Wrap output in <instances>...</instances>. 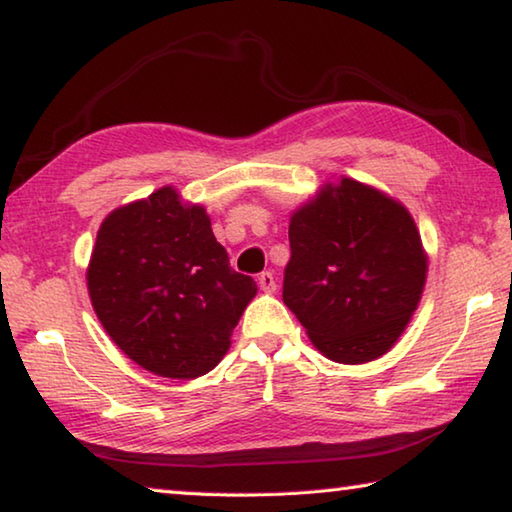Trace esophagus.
Here are the masks:
<instances>
[{
  "label": "esophagus",
  "instance_id": "1",
  "mask_svg": "<svg viewBox=\"0 0 512 512\" xmlns=\"http://www.w3.org/2000/svg\"><path fill=\"white\" fill-rule=\"evenodd\" d=\"M257 284H259V289H262V291L273 293V291H275V277H273V273H271V271L259 273Z\"/></svg>",
  "mask_w": 512,
  "mask_h": 512
}]
</instances>
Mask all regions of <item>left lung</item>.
<instances>
[{
	"label": "left lung",
	"instance_id": "1",
	"mask_svg": "<svg viewBox=\"0 0 512 512\" xmlns=\"http://www.w3.org/2000/svg\"><path fill=\"white\" fill-rule=\"evenodd\" d=\"M282 300L320 354L368 363L386 354L418 309L429 259L411 212L341 176L291 212Z\"/></svg>",
	"mask_w": 512,
	"mask_h": 512
}]
</instances>
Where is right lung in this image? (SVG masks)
Instances as JSON below:
<instances>
[{
	"instance_id": "1",
	"label": "right lung",
	"mask_w": 512,
	"mask_h": 512,
	"mask_svg": "<svg viewBox=\"0 0 512 512\" xmlns=\"http://www.w3.org/2000/svg\"><path fill=\"white\" fill-rule=\"evenodd\" d=\"M85 280L117 348L169 379L210 372L257 293L253 277L230 268L205 207L171 185L103 219Z\"/></svg>"
}]
</instances>
